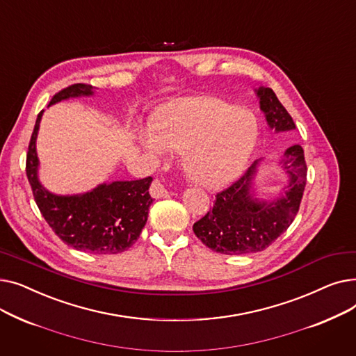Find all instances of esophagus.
<instances>
[{
    "instance_id": "1",
    "label": "esophagus",
    "mask_w": 356,
    "mask_h": 356,
    "mask_svg": "<svg viewBox=\"0 0 356 356\" xmlns=\"http://www.w3.org/2000/svg\"><path fill=\"white\" fill-rule=\"evenodd\" d=\"M149 193H152L153 197L159 199V197H167L168 196V191L165 189V186L160 181V180H154L152 188H149Z\"/></svg>"
}]
</instances>
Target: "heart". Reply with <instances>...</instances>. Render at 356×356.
I'll list each match as a JSON object with an SVG mask.
<instances>
[{
    "mask_svg": "<svg viewBox=\"0 0 356 356\" xmlns=\"http://www.w3.org/2000/svg\"><path fill=\"white\" fill-rule=\"evenodd\" d=\"M153 156L183 152V168L199 186L218 189L234 181L247 165L258 138L250 111L216 98H193L157 112L153 128L137 131Z\"/></svg>",
    "mask_w": 356,
    "mask_h": 356,
    "instance_id": "obj_1",
    "label": "heart"
}]
</instances>
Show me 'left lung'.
<instances>
[{"instance_id":"1","label":"left lung","mask_w":356,"mask_h":356,"mask_svg":"<svg viewBox=\"0 0 356 356\" xmlns=\"http://www.w3.org/2000/svg\"><path fill=\"white\" fill-rule=\"evenodd\" d=\"M259 108L275 133L296 129L293 118L271 88L255 89ZM255 160L247 173L228 189L216 195L212 211L193 225L195 235L215 252L245 255L264 251L287 231L303 197L307 167L303 148L296 144L284 152L280 167L289 177L283 195L273 200L259 199L254 186L259 164Z\"/></svg>"}]
</instances>
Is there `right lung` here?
<instances>
[{
    "instance_id": "add662e5",
    "label": "right lung",
    "mask_w": 356,
    "mask_h": 356,
    "mask_svg": "<svg viewBox=\"0 0 356 356\" xmlns=\"http://www.w3.org/2000/svg\"><path fill=\"white\" fill-rule=\"evenodd\" d=\"M90 85L74 83L51 98L50 105L69 98L92 97ZM42 111L37 115L27 153L26 173L34 200L49 227L69 247L90 254H118L128 250L140 236L153 203L148 189L153 177L101 183L79 195H56L39 180V157L35 141Z\"/></svg>"
}]
</instances>
